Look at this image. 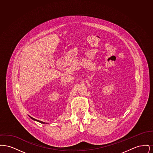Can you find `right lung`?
<instances>
[{"instance_id": "right-lung-1", "label": "right lung", "mask_w": 153, "mask_h": 153, "mask_svg": "<svg viewBox=\"0 0 153 153\" xmlns=\"http://www.w3.org/2000/svg\"><path fill=\"white\" fill-rule=\"evenodd\" d=\"M30 117V118H31V119H33V120H35V121H37V122H38L41 123H45V122H41V121H40V120H36V119H34V118H33V117Z\"/></svg>"}]
</instances>
